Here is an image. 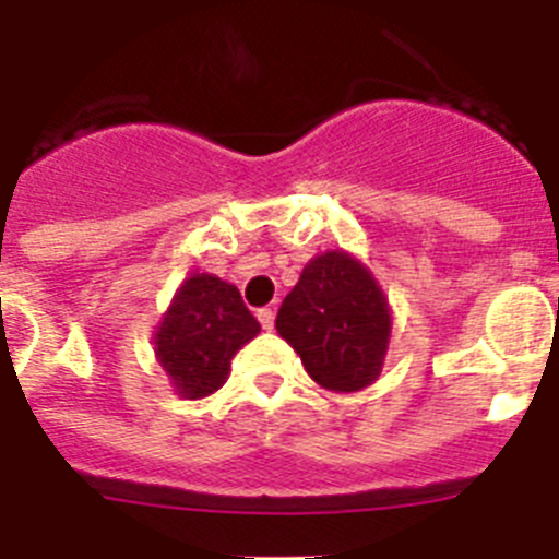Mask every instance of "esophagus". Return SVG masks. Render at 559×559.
<instances>
[{"mask_svg":"<svg viewBox=\"0 0 559 559\" xmlns=\"http://www.w3.org/2000/svg\"><path fill=\"white\" fill-rule=\"evenodd\" d=\"M257 319H260L263 330H274V310H271V308L257 310Z\"/></svg>","mask_w":559,"mask_h":559,"instance_id":"obj_1","label":"esophagus"}]
</instances>
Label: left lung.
Masks as SVG:
<instances>
[{
	"label": "left lung",
	"instance_id": "1",
	"mask_svg": "<svg viewBox=\"0 0 559 559\" xmlns=\"http://www.w3.org/2000/svg\"><path fill=\"white\" fill-rule=\"evenodd\" d=\"M276 333L328 392L378 380L392 338V308L372 271L349 251H324L302 269L276 313Z\"/></svg>",
	"mask_w": 559,
	"mask_h": 559
}]
</instances>
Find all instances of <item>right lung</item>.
<instances>
[{
	"label": "right lung",
	"mask_w": 559,
	"mask_h": 559,
	"mask_svg": "<svg viewBox=\"0 0 559 559\" xmlns=\"http://www.w3.org/2000/svg\"><path fill=\"white\" fill-rule=\"evenodd\" d=\"M260 333L240 290L215 274H190L153 330V353L173 392L210 397L226 383L231 358Z\"/></svg>",
	"instance_id": "obj_1"
}]
</instances>
